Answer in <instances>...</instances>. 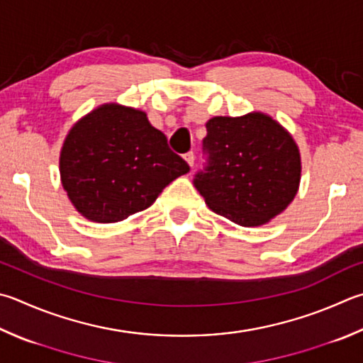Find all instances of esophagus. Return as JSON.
Listing matches in <instances>:
<instances>
[{"instance_id":"esophagus-1","label":"esophagus","mask_w":363,"mask_h":363,"mask_svg":"<svg viewBox=\"0 0 363 363\" xmlns=\"http://www.w3.org/2000/svg\"><path fill=\"white\" fill-rule=\"evenodd\" d=\"M184 159L190 164V168H194V163H195V154L194 152H187L184 154Z\"/></svg>"}]
</instances>
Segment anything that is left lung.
Here are the masks:
<instances>
[{
    "label": "left lung",
    "instance_id": "obj_1",
    "mask_svg": "<svg viewBox=\"0 0 363 363\" xmlns=\"http://www.w3.org/2000/svg\"><path fill=\"white\" fill-rule=\"evenodd\" d=\"M203 140V169L194 186L214 213L242 227L273 219L294 200L300 152L292 136L265 114L213 117Z\"/></svg>",
    "mask_w": 363,
    "mask_h": 363
}]
</instances>
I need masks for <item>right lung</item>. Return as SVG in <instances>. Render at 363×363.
Instances as JSON below:
<instances>
[{
	"instance_id": "obj_1",
	"label": "right lung",
	"mask_w": 363,
	"mask_h": 363,
	"mask_svg": "<svg viewBox=\"0 0 363 363\" xmlns=\"http://www.w3.org/2000/svg\"><path fill=\"white\" fill-rule=\"evenodd\" d=\"M187 162L143 111L104 104L79 121L60 155L71 203L94 222H118L152 204Z\"/></svg>"
}]
</instances>
